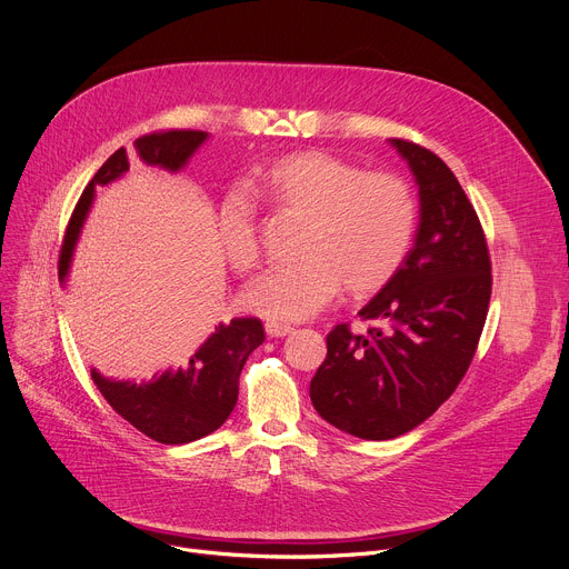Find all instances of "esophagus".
I'll list each match as a JSON object with an SVG mask.
<instances>
[{"instance_id":"1","label":"esophagus","mask_w":569,"mask_h":569,"mask_svg":"<svg viewBox=\"0 0 569 569\" xmlns=\"http://www.w3.org/2000/svg\"><path fill=\"white\" fill-rule=\"evenodd\" d=\"M266 331L270 338H283V336H290L295 329L290 325H281V322H266Z\"/></svg>"}]
</instances>
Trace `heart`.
<instances>
[{
    "label": "heart",
    "instance_id": "obj_1",
    "mask_svg": "<svg viewBox=\"0 0 569 569\" xmlns=\"http://www.w3.org/2000/svg\"><path fill=\"white\" fill-rule=\"evenodd\" d=\"M279 216L306 222L301 261L256 277L242 292L251 313L299 322L333 301L342 283L356 297L375 295L401 270L418 231V197L390 172H368L327 151H299L272 163L256 183ZM227 261L249 272L261 256L256 220L242 192H231L218 218Z\"/></svg>",
    "mask_w": 569,
    "mask_h": 569
}]
</instances>
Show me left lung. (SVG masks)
Instances as JSON below:
<instances>
[{"label": "left lung", "mask_w": 569, "mask_h": 569, "mask_svg": "<svg viewBox=\"0 0 569 569\" xmlns=\"http://www.w3.org/2000/svg\"><path fill=\"white\" fill-rule=\"evenodd\" d=\"M420 186L416 244L401 270L360 308L366 336L336 325L311 381V401L336 429L390 440L422 425L468 372L492 292L479 216L447 163L392 138Z\"/></svg>", "instance_id": "obj_1"}]
</instances>
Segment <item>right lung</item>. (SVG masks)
Here are the masks:
<instances>
[{
	"mask_svg": "<svg viewBox=\"0 0 569 569\" xmlns=\"http://www.w3.org/2000/svg\"><path fill=\"white\" fill-rule=\"evenodd\" d=\"M206 138L209 133L192 129L153 131L136 140V151L147 166L177 172L188 163ZM127 170L129 153L120 147L81 192L61 244V281L68 277L74 244L94 199V188L109 186ZM263 340L266 331L261 320L233 318L229 325L216 327L183 368L168 370L151 381H111L97 370H90V375L111 408L140 433L163 445H186L213 433L227 422L238 401L240 372L249 353L258 345H263Z\"/></svg>",
	"mask_w": 569,
	"mask_h": 569,
	"instance_id": "add662e5",
	"label": "right lung"
}]
</instances>
